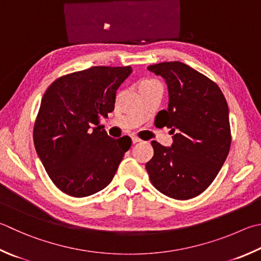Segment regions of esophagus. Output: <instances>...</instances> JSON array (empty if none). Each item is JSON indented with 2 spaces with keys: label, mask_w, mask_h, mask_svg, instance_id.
Returning <instances> with one entry per match:
<instances>
[{
  "label": "esophagus",
  "mask_w": 261,
  "mask_h": 261,
  "mask_svg": "<svg viewBox=\"0 0 261 261\" xmlns=\"http://www.w3.org/2000/svg\"><path fill=\"white\" fill-rule=\"evenodd\" d=\"M132 143H134V144H137V143H140V139L138 138V137H136V136H134V137H132Z\"/></svg>",
  "instance_id": "1"
}]
</instances>
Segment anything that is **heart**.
Masks as SVG:
<instances>
[{"label": "heart", "mask_w": 261, "mask_h": 261, "mask_svg": "<svg viewBox=\"0 0 261 261\" xmlns=\"http://www.w3.org/2000/svg\"><path fill=\"white\" fill-rule=\"evenodd\" d=\"M144 82H151V81H144Z\"/></svg>", "instance_id": "obj_1"}]
</instances>
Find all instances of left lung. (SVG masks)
<instances>
[{
    "label": "left lung",
    "mask_w": 261,
    "mask_h": 261,
    "mask_svg": "<svg viewBox=\"0 0 261 261\" xmlns=\"http://www.w3.org/2000/svg\"><path fill=\"white\" fill-rule=\"evenodd\" d=\"M147 69L168 85V110L159 114L173 143L165 147L151 141L154 156L146 170L159 192L189 200L210 186L229 153L228 105L215 82L186 64L167 61Z\"/></svg>",
    "instance_id": "left-lung-1"
}]
</instances>
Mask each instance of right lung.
<instances>
[{"mask_svg": "<svg viewBox=\"0 0 261 261\" xmlns=\"http://www.w3.org/2000/svg\"><path fill=\"white\" fill-rule=\"evenodd\" d=\"M131 72L130 66H94L56 80L42 98L35 149L67 195L85 197L105 188L130 148L125 137L111 138L99 123L114 111L117 89Z\"/></svg>", "mask_w": 261, "mask_h": 261, "instance_id": "obj_1", "label": "right lung"}]
</instances>
